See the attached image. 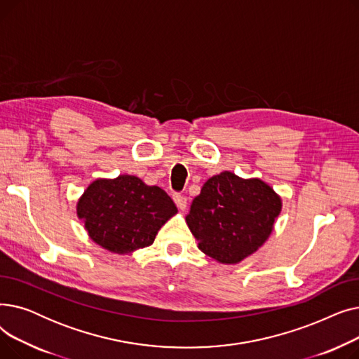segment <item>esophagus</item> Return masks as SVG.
Instances as JSON below:
<instances>
[{"mask_svg": "<svg viewBox=\"0 0 359 359\" xmlns=\"http://www.w3.org/2000/svg\"><path fill=\"white\" fill-rule=\"evenodd\" d=\"M173 201H175V203L177 205V208L179 210H186V205H187V199L183 196V195H180V194H175L173 195Z\"/></svg>", "mask_w": 359, "mask_h": 359, "instance_id": "obj_1", "label": "esophagus"}]
</instances>
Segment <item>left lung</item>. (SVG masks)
I'll return each mask as SVG.
<instances>
[{
	"label": "left lung",
	"mask_w": 359,
	"mask_h": 359,
	"mask_svg": "<svg viewBox=\"0 0 359 359\" xmlns=\"http://www.w3.org/2000/svg\"><path fill=\"white\" fill-rule=\"evenodd\" d=\"M280 208V198L265 182L222 172L202 186L186 222L205 255L238 263L266 241Z\"/></svg>",
	"instance_id": "1"
}]
</instances>
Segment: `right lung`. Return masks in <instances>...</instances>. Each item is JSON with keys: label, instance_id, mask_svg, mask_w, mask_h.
Listing matches in <instances>:
<instances>
[{"label": "right lung", "instance_id": "1", "mask_svg": "<svg viewBox=\"0 0 359 359\" xmlns=\"http://www.w3.org/2000/svg\"><path fill=\"white\" fill-rule=\"evenodd\" d=\"M176 212L175 202L161 187L128 175L94 180L77 203L91 240L118 255L153 244L161 225Z\"/></svg>", "mask_w": 359, "mask_h": 359}]
</instances>
